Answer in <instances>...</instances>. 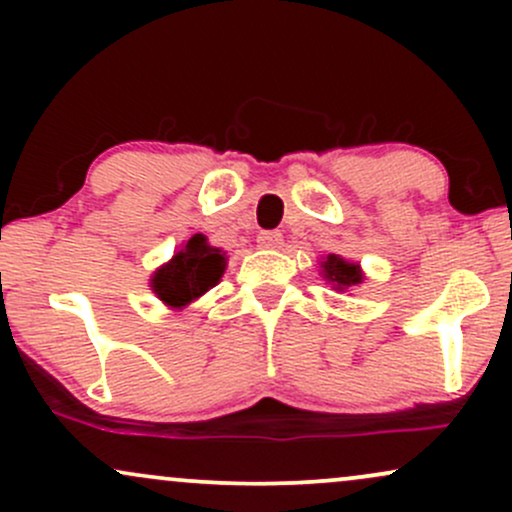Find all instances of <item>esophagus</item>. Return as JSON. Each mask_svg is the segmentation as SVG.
<instances>
[{"instance_id":"34e87169","label":"esophagus","mask_w":512,"mask_h":512,"mask_svg":"<svg viewBox=\"0 0 512 512\" xmlns=\"http://www.w3.org/2000/svg\"><path fill=\"white\" fill-rule=\"evenodd\" d=\"M257 243H260V248L264 250H279L281 245H284V236H281L279 231H262L260 236H257Z\"/></svg>"}]
</instances>
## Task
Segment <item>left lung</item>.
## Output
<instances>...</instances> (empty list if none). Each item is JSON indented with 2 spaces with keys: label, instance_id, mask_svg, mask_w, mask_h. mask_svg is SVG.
<instances>
[{
  "label": "left lung",
  "instance_id": "obj_1",
  "mask_svg": "<svg viewBox=\"0 0 512 512\" xmlns=\"http://www.w3.org/2000/svg\"><path fill=\"white\" fill-rule=\"evenodd\" d=\"M320 274L322 279H325L327 284L339 293L356 289V286H361L363 281H366V274H363L361 264L344 260L342 255H334V252L320 260Z\"/></svg>",
  "mask_w": 512,
  "mask_h": 512
}]
</instances>
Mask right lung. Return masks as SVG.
Instances as JSON below:
<instances>
[{
    "mask_svg": "<svg viewBox=\"0 0 512 512\" xmlns=\"http://www.w3.org/2000/svg\"><path fill=\"white\" fill-rule=\"evenodd\" d=\"M226 264V252L209 245L207 236L195 233L166 264L151 274L149 286L166 308L180 313L219 284Z\"/></svg>",
    "mask_w": 512,
    "mask_h": 512,
    "instance_id": "add662e5",
    "label": "right lung"
}]
</instances>
